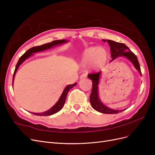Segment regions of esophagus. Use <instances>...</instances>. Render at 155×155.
I'll return each instance as SVG.
<instances>
[{"label": "esophagus", "instance_id": "esophagus-1", "mask_svg": "<svg viewBox=\"0 0 155 155\" xmlns=\"http://www.w3.org/2000/svg\"><path fill=\"white\" fill-rule=\"evenodd\" d=\"M87 77V75L85 74H83L80 76V79H83V78H85Z\"/></svg>", "mask_w": 155, "mask_h": 155}]
</instances>
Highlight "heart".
Returning a JSON list of instances; mask_svg holds the SVG:
<instances>
[{"mask_svg": "<svg viewBox=\"0 0 155 155\" xmlns=\"http://www.w3.org/2000/svg\"><path fill=\"white\" fill-rule=\"evenodd\" d=\"M109 58V53L104 48L91 46L84 50L81 56V63L83 65L91 67L94 69L104 67Z\"/></svg>", "mask_w": 155, "mask_h": 155, "instance_id": "b5f03b06", "label": "heart"}]
</instances>
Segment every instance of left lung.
Here are the masks:
<instances>
[{"mask_svg": "<svg viewBox=\"0 0 155 155\" xmlns=\"http://www.w3.org/2000/svg\"><path fill=\"white\" fill-rule=\"evenodd\" d=\"M103 41L107 42L110 46V55L112 57L110 62L118 57H124L126 59H127L133 64L134 67L138 70L140 76H142L141 70H140V66L137 57L129 50L127 46L125 44L118 43V42H115L111 40L103 39ZM101 74V72H100L96 74L88 75V78L92 79V90L90 96V101L92 108L94 110L104 114H117L120 112H122L125 109H112L103 104V102L100 100L99 96V87H98V86H99Z\"/></svg>", "mask_w": 155, "mask_h": 155, "instance_id": "obj_1", "label": "left lung"}]
</instances>
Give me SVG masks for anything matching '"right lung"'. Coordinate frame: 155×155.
I'll return each mask as SVG.
<instances>
[{
  "instance_id": "obj_1",
  "label": "right lung",
  "mask_w": 155,
  "mask_h": 155,
  "mask_svg": "<svg viewBox=\"0 0 155 155\" xmlns=\"http://www.w3.org/2000/svg\"><path fill=\"white\" fill-rule=\"evenodd\" d=\"M68 41H69L68 40H65V39L56 40V41H54L52 42H51V43H46V44L43 45L41 46H35V47H33V48L29 49L28 50H27L26 52L21 56L20 59H18V62L16 64L15 71H14V74H13L12 85H13L14 78H15V74L17 71L18 68H19V67L21 66V64L23 62H24L25 61H26V59L30 58L31 56L34 55L35 53L41 52V51H45V50H46L50 49L51 48H54V47H55V46L64 45L65 43H67ZM76 84H77V83H75L74 84H72V85H67L66 87H65L64 88V90H63L62 94H61V95L60 97L59 98L58 101L56 102L55 104L52 107H51L49 110H46L45 112H40V113H35V112H31V113L33 114L37 115V116H50V115H52L54 114L57 113V112H59L60 110H61L62 108L63 107V106L64 105V103H65V100H66L68 92H69L70 89L73 88L74 86H76Z\"/></svg>"
}]
</instances>
